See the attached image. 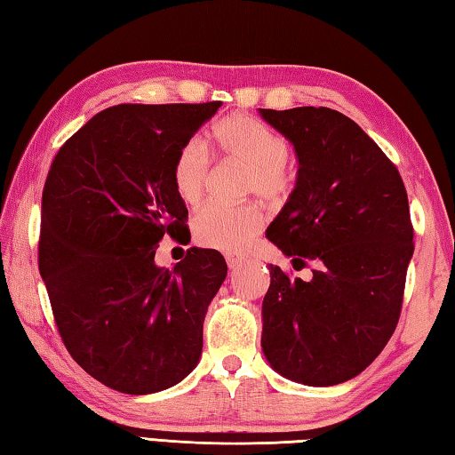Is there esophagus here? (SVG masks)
<instances>
[{
	"label": "esophagus",
	"mask_w": 455,
	"mask_h": 455,
	"mask_svg": "<svg viewBox=\"0 0 455 455\" xmlns=\"http://www.w3.org/2000/svg\"><path fill=\"white\" fill-rule=\"evenodd\" d=\"M226 261H228V267L231 268V271H234V268H239L241 265H243L245 263V257H235V255H228L226 257Z\"/></svg>",
	"instance_id": "obj_1"
}]
</instances>
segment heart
I'll use <instances>...</instances> for the list:
<instances>
[{
	"mask_svg": "<svg viewBox=\"0 0 455 455\" xmlns=\"http://www.w3.org/2000/svg\"><path fill=\"white\" fill-rule=\"evenodd\" d=\"M218 151L231 163L249 169L247 192L259 194L268 204H283L294 190V172L289 166L291 147L286 139L259 119L235 114L214 127ZM212 179L210 153L202 139L192 137L184 143L172 164V182L179 198L196 206L206 196ZM265 214L257 204L247 206H220L210 204L194 216V235L202 245L226 253H239L261 231Z\"/></svg>",
	"mask_w": 455,
	"mask_h": 455,
	"instance_id": "heart-1",
	"label": "heart"
}]
</instances>
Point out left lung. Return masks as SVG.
<instances>
[{
  "mask_svg": "<svg viewBox=\"0 0 455 455\" xmlns=\"http://www.w3.org/2000/svg\"><path fill=\"white\" fill-rule=\"evenodd\" d=\"M294 145V190L267 239L312 279L271 265L261 347L291 381L331 387L373 363L391 339L412 259L401 174L354 119L330 108L259 109Z\"/></svg>",
  "mask_w": 455,
  "mask_h": 455,
  "instance_id": "left-lung-1",
  "label": "left lung"
}]
</instances>
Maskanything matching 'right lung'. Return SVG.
<instances>
[{
  "instance_id": "obj_1",
  "label": "right lung",
  "mask_w": 455,
  "mask_h": 455,
  "mask_svg": "<svg viewBox=\"0 0 455 455\" xmlns=\"http://www.w3.org/2000/svg\"><path fill=\"white\" fill-rule=\"evenodd\" d=\"M220 106L108 108L60 147L46 176L39 271L54 322L72 359L114 391H164L200 361L226 259L190 247L169 271L155 253L188 220L176 153Z\"/></svg>"
}]
</instances>
